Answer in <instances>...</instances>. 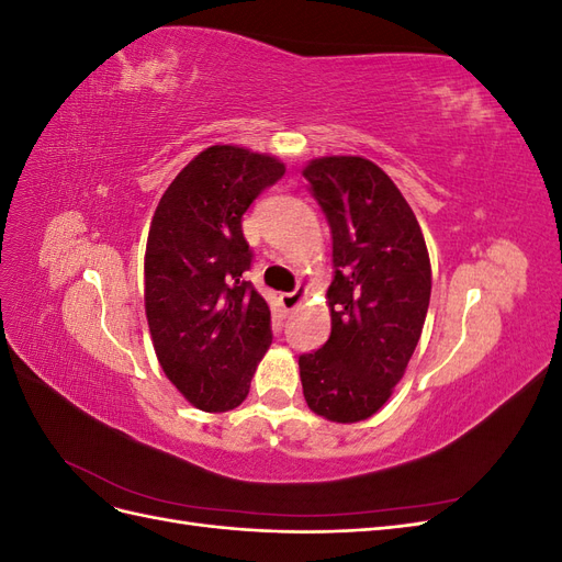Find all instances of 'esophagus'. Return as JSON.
<instances>
[{"mask_svg":"<svg viewBox=\"0 0 562 562\" xmlns=\"http://www.w3.org/2000/svg\"><path fill=\"white\" fill-rule=\"evenodd\" d=\"M304 297H307V288L297 285L293 293H283V295H281V307H283L285 312H293V310L300 307Z\"/></svg>","mask_w":562,"mask_h":562,"instance_id":"1","label":"esophagus"}]
</instances>
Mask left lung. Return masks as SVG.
I'll use <instances>...</instances> for the list:
<instances>
[{
    "mask_svg": "<svg viewBox=\"0 0 562 562\" xmlns=\"http://www.w3.org/2000/svg\"><path fill=\"white\" fill-rule=\"evenodd\" d=\"M302 176L333 234L330 337L300 356L304 401L353 424L375 415L401 382L431 297V262L417 217L380 166L321 157Z\"/></svg>",
    "mask_w": 562,
    "mask_h": 562,
    "instance_id": "left-lung-1",
    "label": "left lung"
}]
</instances>
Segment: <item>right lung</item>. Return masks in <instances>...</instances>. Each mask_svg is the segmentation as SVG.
<instances>
[{
	"label": "right lung",
	"mask_w": 562,
	"mask_h": 562,
	"mask_svg": "<svg viewBox=\"0 0 562 562\" xmlns=\"http://www.w3.org/2000/svg\"><path fill=\"white\" fill-rule=\"evenodd\" d=\"M285 166L236 145L203 149L168 184L145 250V314L166 378L199 411L248 396L271 345L265 297L244 281L252 252L241 217Z\"/></svg>",
	"instance_id": "1"
}]
</instances>
